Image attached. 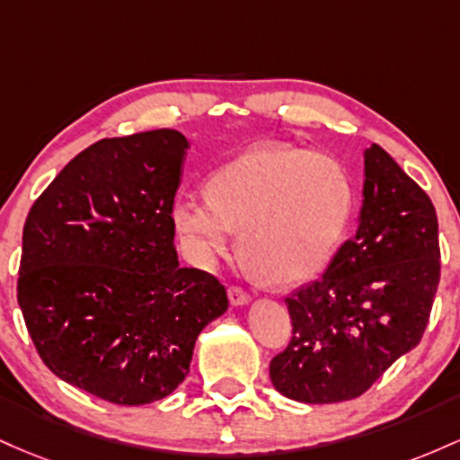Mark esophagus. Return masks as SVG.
Instances as JSON below:
<instances>
[{"label": "esophagus", "mask_w": 460, "mask_h": 460, "mask_svg": "<svg viewBox=\"0 0 460 460\" xmlns=\"http://www.w3.org/2000/svg\"><path fill=\"white\" fill-rule=\"evenodd\" d=\"M228 299H230L232 306H245V304L252 302L250 293L243 291V288H239V287H230L228 288Z\"/></svg>", "instance_id": "1"}]
</instances>
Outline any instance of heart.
<instances>
[{
    "instance_id": "obj_1",
    "label": "heart",
    "mask_w": 460,
    "mask_h": 460,
    "mask_svg": "<svg viewBox=\"0 0 460 460\" xmlns=\"http://www.w3.org/2000/svg\"><path fill=\"white\" fill-rule=\"evenodd\" d=\"M206 198L182 195L172 224L190 261L210 267L234 245L276 285L311 280L341 245L354 213L348 167L326 152L261 143L206 180Z\"/></svg>"
}]
</instances>
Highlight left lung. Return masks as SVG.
Masks as SVG:
<instances>
[{
    "instance_id": "left-lung-1",
    "label": "left lung",
    "mask_w": 460,
    "mask_h": 460,
    "mask_svg": "<svg viewBox=\"0 0 460 460\" xmlns=\"http://www.w3.org/2000/svg\"><path fill=\"white\" fill-rule=\"evenodd\" d=\"M358 228L326 273L285 302L293 337L270 365L276 391L302 404L363 395L421 341L438 285L435 206L380 146L363 152Z\"/></svg>"
}]
</instances>
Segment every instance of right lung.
<instances>
[{
  "instance_id": "1",
  "label": "right lung",
  "mask_w": 460,
  "mask_h": 460,
  "mask_svg": "<svg viewBox=\"0 0 460 460\" xmlns=\"http://www.w3.org/2000/svg\"><path fill=\"white\" fill-rule=\"evenodd\" d=\"M189 141L178 130L102 138L30 208L17 299L43 363L121 406L187 378L199 332L228 311L224 285L180 267L172 204Z\"/></svg>"
}]
</instances>
